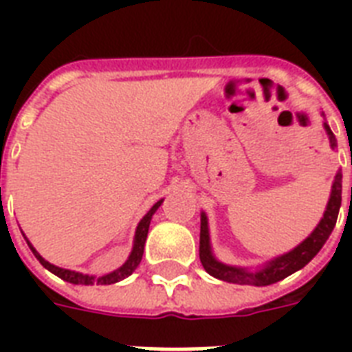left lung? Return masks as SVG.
Returning a JSON list of instances; mask_svg holds the SVG:
<instances>
[{
  "label": "left lung",
  "mask_w": 352,
  "mask_h": 352,
  "mask_svg": "<svg viewBox=\"0 0 352 352\" xmlns=\"http://www.w3.org/2000/svg\"><path fill=\"white\" fill-rule=\"evenodd\" d=\"M322 117H325L323 113ZM323 129L327 133L331 149H334L336 148V137H334V133L331 131V127H329L327 122H323ZM340 206H342V170L336 171V175H334L327 206H325L323 217L320 219L316 228L307 235L300 245L294 246L292 250L285 252V254H281V256L278 257H272L270 261L263 263L261 267L257 268L234 267V265L221 263L219 259L215 257L214 250H212L206 212H201V241H199V257H201V263H203L204 270H206L210 276H214V278L221 279V281H226V283L254 285V287H265V285L278 283V281L285 279L287 276H290V274L301 270L307 263L311 261L312 257L316 256L318 252L322 250V246L325 245V241L329 239V235L333 234L336 219H338Z\"/></svg>",
  "instance_id": "1"
}]
</instances>
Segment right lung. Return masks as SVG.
<instances>
[{
	"instance_id": "add662e5",
	"label": "right lung",
	"mask_w": 352,
	"mask_h": 352,
	"mask_svg": "<svg viewBox=\"0 0 352 352\" xmlns=\"http://www.w3.org/2000/svg\"><path fill=\"white\" fill-rule=\"evenodd\" d=\"M162 201L164 199H160V201H157V203L149 208V212L146 215H144L142 219H140V223H138L137 230H135V237H133V248L131 252H129V256H127V259L124 261V265H120V267L117 268V270H113V272L109 274H104V276H91V274H82V272H76V270H69V268H62V267H56V265H52V263H49L47 259H43V257L40 256V252L36 250L34 246L30 245V241L25 237V241H27V245H29V248L32 250V254L36 256V259L43 265V267L49 270V272H52L54 276H58L60 279H63V281H67V283H73V285H113V283H118V281H122V279H126L127 276H131L133 272H135V268L140 265V259H142V254H144V245H146V237H148V230H149V223H151V217H153V214L159 210V206L162 204Z\"/></svg>"
}]
</instances>
